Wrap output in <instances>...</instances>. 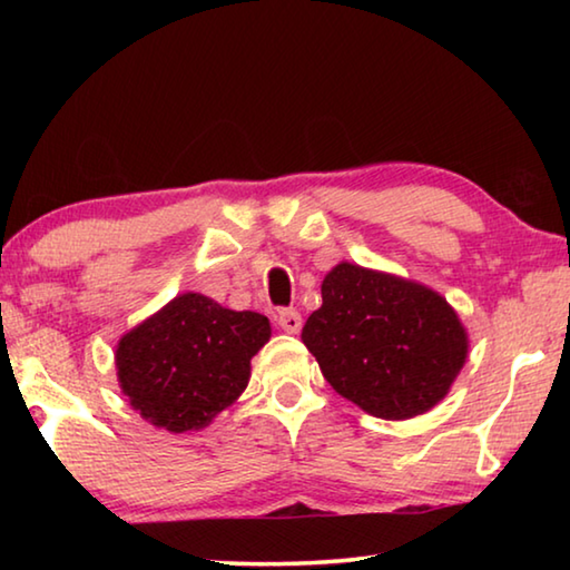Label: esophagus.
I'll return each mask as SVG.
<instances>
[{"mask_svg":"<svg viewBox=\"0 0 570 570\" xmlns=\"http://www.w3.org/2000/svg\"><path fill=\"white\" fill-rule=\"evenodd\" d=\"M276 322L286 334H296L298 330H302V314L294 312V308H284V312H278Z\"/></svg>","mask_w":570,"mask_h":570,"instance_id":"obj_1","label":"esophagus"}]
</instances>
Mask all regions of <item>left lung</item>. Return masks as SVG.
<instances>
[{
    "instance_id": "8db88e82",
    "label": "left lung",
    "mask_w": 570,
    "mask_h": 570,
    "mask_svg": "<svg viewBox=\"0 0 570 570\" xmlns=\"http://www.w3.org/2000/svg\"><path fill=\"white\" fill-rule=\"evenodd\" d=\"M324 380L382 420L435 407L468 360V332L438 292L407 278L336 264L302 332Z\"/></svg>"
}]
</instances>
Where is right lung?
<instances>
[{
  "mask_svg": "<svg viewBox=\"0 0 570 570\" xmlns=\"http://www.w3.org/2000/svg\"><path fill=\"white\" fill-rule=\"evenodd\" d=\"M268 336L264 314L180 294L118 342L120 390L156 428L176 435L200 430L246 390L250 356Z\"/></svg>",
  "mask_w": 570,
  "mask_h": 570,
  "instance_id": "right-lung-1",
  "label": "right lung"
}]
</instances>
